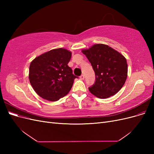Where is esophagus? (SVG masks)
Returning <instances> with one entry per match:
<instances>
[{
    "mask_svg": "<svg viewBox=\"0 0 154 154\" xmlns=\"http://www.w3.org/2000/svg\"><path fill=\"white\" fill-rule=\"evenodd\" d=\"M80 78L81 79V80H84V78H85L84 74H82V75H81L80 77Z\"/></svg>",
    "mask_w": 154,
    "mask_h": 154,
    "instance_id": "esophagus-1",
    "label": "esophagus"
}]
</instances>
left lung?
I'll return each instance as SVG.
<instances>
[{
	"label": "left lung",
	"mask_w": 154,
	"mask_h": 154,
	"mask_svg": "<svg viewBox=\"0 0 154 154\" xmlns=\"http://www.w3.org/2000/svg\"><path fill=\"white\" fill-rule=\"evenodd\" d=\"M82 52L94 69L96 81L88 90L101 99L116 94L125 84L127 78L128 65L123 55L110 46L96 44Z\"/></svg>",
	"instance_id": "1"
}]
</instances>
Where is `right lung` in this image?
I'll return each instance as SVG.
<instances>
[{
    "label": "right lung",
    "mask_w": 154,
    "mask_h": 154,
    "mask_svg": "<svg viewBox=\"0 0 154 154\" xmlns=\"http://www.w3.org/2000/svg\"><path fill=\"white\" fill-rule=\"evenodd\" d=\"M72 53L66 49H52L31 62L29 80L36 94L51 101L59 100L71 89L77 76L67 64Z\"/></svg>",
    "instance_id": "right-lung-1"
}]
</instances>
